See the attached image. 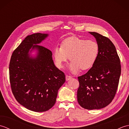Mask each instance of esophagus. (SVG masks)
Listing matches in <instances>:
<instances>
[{
	"label": "esophagus",
	"mask_w": 129,
	"mask_h": 129,
	"mask_svg": "<svg viewBox=\"0 0 129 129\" xmlns=\"http://www.w3.org/2000/svg\"><path fill=\"white\" fill-rule=\"evenodd\" d=\"M72 76H69V75H66V80L67 81L70 80V79H72Z\"/></svg>",
	"instance_id": "esophagus-1"
}]
</instances>
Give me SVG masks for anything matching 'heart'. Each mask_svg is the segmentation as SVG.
Segmentation results:
<instances>
[{"label": "heart", "mask_w": 129, "mask_h": 129, "mask_svg": "<svg viewBox=\"0 0 129 129\" xmlns=\"http://www.w3.org/2000/svg\"><path fill=\"white\" fill-rule=\"evenodd\" d=\"M99 46L93 40H86L76 37L68 38L62 41L61 46L54 48V57L56 66L61 68L69 59V69L73 73L79 69L87 70L92 67L98 58Z\"/></svg>", "instance_id": "heart-1"}]
</instances>
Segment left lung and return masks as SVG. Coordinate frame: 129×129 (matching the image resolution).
Wrapping results in <instances>:
<instances>
[{"instance_id": "1", "label": "left lung", "mask_w": 129, "mask_h": 129, "mask_svg": "<svg viewBox=\"0 0 129 129\" xmlns=\"http://www.w3.org/2000/svg\"><path fill=\"white\" fill-rule=\"evenodd\" d=\"M99 46L96 61L85 74L79 76L78 101L87 110L100 109L110 104L115 95L121 65L111 41L96 32H89Z\"/></svg>"}]
</instances>
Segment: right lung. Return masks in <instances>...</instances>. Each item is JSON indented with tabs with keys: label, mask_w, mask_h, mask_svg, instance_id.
<instances>
[{
	"label": "right lung",
	"mask_w": 129,
	"mask_h": 129,
	"mask_svg": "<svg viewBox=\"0 0 129 129\" xmlns=\"http://www.w3.org/2000/svg\"><path fill=\"white\" fill-rule=\"evenodd\" d=\"M48 34L27 36L13 51L9 64L12 92L28 110L48 111L56 102L57 91L65 81L64 73L55 67L49 49L39 45ZM33 51H36L34 57Z\"/></svg>",
	"instance_id": "add662e5"
}]
</instances>
